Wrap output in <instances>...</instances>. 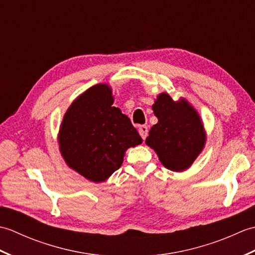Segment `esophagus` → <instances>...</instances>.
<instances>
[{
  "label": "esophagus",
  "instance_id": "34e87169",
  "mask_svg": "<svg viewBox=\"0 0 255 255\" xmlns=\"http://www.w3.org/2000/svg\"><path fill=\"white\" fill-rule=\"evenodd\" d=\"M138 130H139V134L141 136V138L143 140H145V138H147V136H148V132H149L148 127L147 126H140Z\"/></svg>",
  "mask_w": 255,
  "mask_h": 255
}]
</instances>
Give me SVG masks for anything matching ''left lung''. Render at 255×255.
Segmentation results:
<instances>
[{
  "mask_svg": "<svg viewBox=\"0 0 255 255\" xmlns=\"http://www.w3.org/2000/svg\"><path fill=\"white\" fill-rule=\"evenodd\" d=\"M159 122L150 129L145 142L172 171L186 170L203 150L205 131L196 111L185 101L174 102L162 93L152 106Z\"/></svg>",
  "mask_w": 255,
  "mask_h": 255,
  "instance_id": "obj_1",
  "label": "left lung"
}]
</instances>
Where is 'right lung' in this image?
Here are the masks:
<instances>
[{"label": "right lung", "instance_id": "obj_1", "mask_svg": "<svg viewBox=\"0 0 255 255\" xmlns=\"http://www.w3.org/2000/svg\"><path fill=\"white\" fill-rule=\"evenodd\" d=\"M113 103L110 86H92L69 107L59 133L67 164L93 182L107 180L121 167L125 151L142 142L130 119Z\"/></svg>", "mask_w": 255, "mask_h": 255}]
</instances>
